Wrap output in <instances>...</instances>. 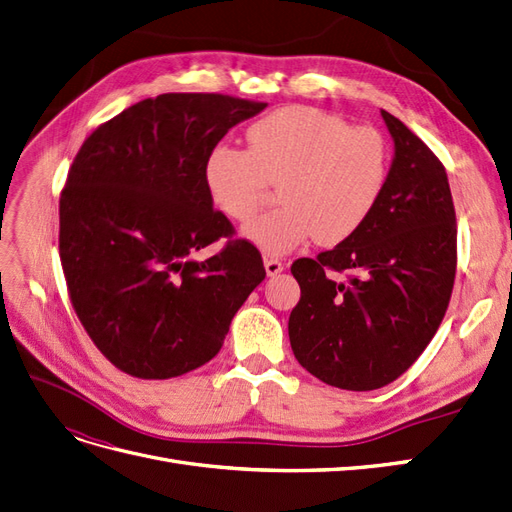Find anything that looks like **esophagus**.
<instances>
[{
	"label": "esophagus",
	"mask_w": 512,
	"mask_h": 512,
	"mask_svg": "<svg viewBox=\"0 0 512 512\" xmlns=\"http://www.w3.org/2000/svg\"><path fill=\"white\" fill-rule=\"evenodd\" d=\"M265 269H267V275L273 277V275L284 271V265L277 258H265Z\"/></svg>",
	"instance_id": "34e87169"
}]
</instances>
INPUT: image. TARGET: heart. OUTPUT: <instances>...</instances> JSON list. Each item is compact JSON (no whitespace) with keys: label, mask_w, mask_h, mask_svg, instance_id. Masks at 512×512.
<instances>
[{"label":"heart","mask_w":512,"mask_h":512,"mask_svg":"<svg viewBox=\"0 0 512 512\" xmlns=\"http://www.w3.org/2000/svg\"><path fill=\"white\" fill-rule=\"evenodd\" d=\"M247 151L215 147L205 166L209 192L228 218L250 222L280 188L282 207L243 228L267 254H286L309 237L322 247L350 239L389 177V143L378 128L350 126L314 106H284L252 123Z\"/></svg>","instance_id":"b5f03b06"}]
</instances>
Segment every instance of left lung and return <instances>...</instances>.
I'll return each mask as SVG.
<instances>
[{"mask_svg":"<svg viewBox=\"0 0 512 512\" xmlns=\"http://www.w3.org/2000/svg\"><path fill=\"white\" fill-rule=\"evenodd\" d=\"M382 117L395 158L376 209L350 239L290 267L301 286L292 352L346 391H374L408 371L440 327L457 269L446 168L397 117Z\"/></svg>","mask_w":512,"mask_h":512,"instance_id":"1","label":"left lung"}]
</instances>
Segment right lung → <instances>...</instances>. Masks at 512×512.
<instances>
[{
  "mask_svg": "<svg viewBox=\"0 0 512 512\" xmlns=\"http://www.w3.org/2000/svg\"><path fill=\"white\" fill-rule=\"evenodd\" d=\"M265 102L162 94L91 132L59 198V258L91 342L123 374L168 380L220 352L265 280L258 247L213 209L205 166ZM223 241L207 261L191 256Z\"/></svg>",
  "mask_w": 512,
  "mask_h": 512,
  "instance_id": "obj_1",
  "label": "right lung"
}]
</instances>
